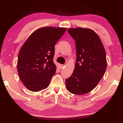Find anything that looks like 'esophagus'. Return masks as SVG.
I'll use <instances>...</instances> for the list:
<instances>
[{
	"label": "esophagus",
	"mask_w": 123,
	"mask_h": 123,
	"mask_svg": "<svg viewBox=\"0 0 123 123\" xmlns=\"http://www.w3.org/2000/svg\"><path fill=\"white\" fill-rule=\"evenodd\" d=\"M65 66V64H62L61 65H60V67H61L62 69H63V68H64V67Z\"/></svg>",
	"instance_id": "1"
}]
</instances>
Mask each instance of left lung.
Here are the masks:
<instances>
[{
    "label": "left lung",
    "instance_id": "obj_1",
    "mask_svg": "<svg viewBox=\"0 0 123 123\" xmlns=\"http://www.w3.org/2000/svg\"><path fill=\"white\" fill-rule=\"evenodd\" d=\"M75 41L77 59L73 73L65 80L70 93L83 95L90 92L103 77L107 67L106 52L97 33L88 28H69Z\"/></svg>",
    "mask_w": 123,
    "mask_h": 123
}]
</instances>
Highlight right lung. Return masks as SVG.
<instances>
[{
    "label": "right lung",
    "mask_w": 123,
    "mask_h": 123,
    "mask_svg": "<svg viewBox=\"0 0 123 123\" xmlns=\"http://www.w3.org/2000/svg\"><path fill=\"white\" fill-rule=\"evenodd\" d=\"M66 28L44 27L37 30L27 38L19 52L17 70L25 86L38 92L49 86L56 72L53 62L55 45Z\"/></svg>",
    "instance_id": "add662e5"
}]
</instances>
